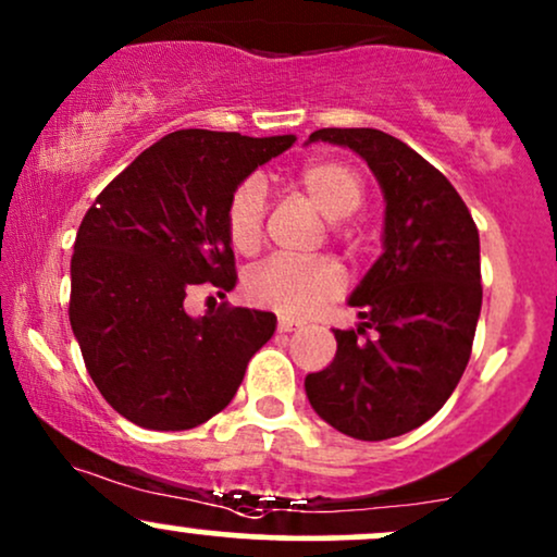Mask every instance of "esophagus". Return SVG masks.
Returning a JSON list of instances; mask_svg holds the SVG:
<instances>
[{"label":"esophagus","instance_id":"obj_1","mask_svg":"<svg viewBox=\"0 0 557 557\" xmlns=\"http://www.w3.org/2000/svg\"><path fill=\"white\" fill-rule=\"evenodd\" d=\"M298 327H300V322H293V319H287V317L277 319V332H293Z\"/></svg>","mask_w":557,"mask_h":557}]
</instances>
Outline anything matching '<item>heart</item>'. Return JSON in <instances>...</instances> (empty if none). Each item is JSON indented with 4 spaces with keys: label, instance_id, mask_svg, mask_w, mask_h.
Wrapping results in <instances>:
<instances>
[{
    "label": "heart",
    "instance_id": "obj_1",
    "mask_svg": "<svg viewBox=\"0 0 557 557\" xmlns=\"http://www.w3.org/2000/svg\"><path fill=\"white\" fill-rule=\"evenodd\" d=\"M296 188L330 220H345L361 207V175L341 159H311L296 172ZM267 196L259 177L235 185L225 207V233L238 253H257L264 235ZM343 270L327 257L290 259L272 257L248 272L246 293L253 304L285 317H309L343 293Z\"/></svg>",
    "mask_w": 557,
    "mask_h": 557
}]
</instances>
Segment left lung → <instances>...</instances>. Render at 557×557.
Listing matches in <instances>:
<instances>
[{
	"mask_svg": "<svg viewBox=\"0 0 557 557\" xmlns=\"http://www.w3.org/2000/svg\"><path fill=\"white\" fill-rule=\"evenodd\" d=\"M309 140L367 159L387 209L385 253L350 296L361 327L332 330L337 354L306 376V395L348 437H400L445 406L471 359L482 309L479 230L443 172L389 133L322 127Z\"/></svg>",
	"mask_w": 557,
	"mask_h": 557,
	"instance_id": "8db88e82",
	"label": "left lung"
}]
</instances>
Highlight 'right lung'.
<instances>
[{"label":"right lung","instance_id":"add662e5","mask_svg":"<svg viewBox=\"0 0 557 557\" xmlns=\"http://www.w3.org/2000/svg\"><path fill=\"white\" fill-rule=\"evenodd\" d=\"M296 136L175 131L133 159L83 216L70 261V324L94 385L144 430H194L238 393L274 314L225 304L185 314L196 287L238 283L225 233L235 185Z\"/></svg>","mask_w":557,"mask_h":557}]
</instances>
